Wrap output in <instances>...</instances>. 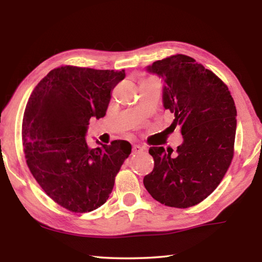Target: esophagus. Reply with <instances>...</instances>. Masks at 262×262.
Here are the masks:
<instances>
[{
	"label": "esophagus",
	"mask_w": 262,
	"mask_h": 262,
	"mask_svg": "<svg viewBox=\"0 0 262 262\" xmlns=\"http://www.w3.org/2000/svg\"><path fill=\"white\" fill-rule=\"evenodd\" d=\"M144 151V147L141 145H134L133 146V152L134 153H141Z\"/></svg>",
	"instance_id": "obj_1"
}]
</instances>
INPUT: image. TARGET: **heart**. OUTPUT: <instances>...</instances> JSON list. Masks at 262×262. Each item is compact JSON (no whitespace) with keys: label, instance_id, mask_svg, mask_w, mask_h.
<instances>
[{"label":"heart","instance_id":"heart-1","mask_svg":"<svg viewBox=\"0 0 262 262\" xmlns=\"http://www.w3.org/2000/svg\"><path fill=\"white\" fill-rule=\"evenodd\" d=\"M151 81H154V80H145V81H143V83H145V82H151Z\"/></svg>","mask_w":262,"mask_h":262}]
</instances>
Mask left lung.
Instances as JSON below:
<instances>
[{
    "label": "left lung",
    "mask_w": 262,
    "mask_h": 262,
    "mask_svg": "<svg viewBox=\"0 0 262 262\" xmlns=\"http://www.w3.org/2000/svg\"><path fill=\"white\" fill-rule=\"evenodd\" d=\"M146 71L163 82V107L173 115L171 127L180 128L183 141L174 155L172 148L149 147L154 168L144 177V186L161 204L191 207L215 190L231 164L234 100L213 72L186 55L157 60Z\"/></svg>",
    "instance_id": "obj_1"
}]
</instances>
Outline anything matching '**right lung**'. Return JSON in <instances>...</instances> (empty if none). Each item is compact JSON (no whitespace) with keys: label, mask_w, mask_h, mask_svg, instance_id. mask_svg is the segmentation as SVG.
<instances>
[{"label":"right lung","mask_w":262,"mask_h":262,"mask_svg":"<svg viewBox=\"0 0 262 262\" xmlns=\"http://www.w3.org/2000/svg\"><path fill=\"white\" fill-rule=\"evenodd\" d=\"M125 70L62 66L33 89L22 120V143L33 178L55 203L74 213L103 205L132 153L127 141L90 148L89 120L105 116Z\"/></svg>","instance_id":"obj_1"}]
</instances>
